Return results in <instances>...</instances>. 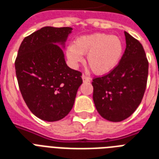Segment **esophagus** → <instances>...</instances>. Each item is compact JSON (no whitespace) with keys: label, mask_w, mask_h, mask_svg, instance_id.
<instances>
[{"label":"esophagus","mask_w":159,"mask_h":159,"mask_svg":"<svg viewBox=\"0 0 159 159\" xmlns=\"http://www.w3.org/2000/svg\"><path fill=\"white\" fill-rule=\"evenodd\" d=\"M82 80H83V82H90L91 78L89 77H88V76H86V75L82 74Z\"/></svg>","instance_id":"esophagus-1"}]
</instances>
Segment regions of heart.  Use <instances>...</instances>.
<instances>
[{
	"label": "heart",
	"mask_w": 159,
	"mask_h": 159,
	"mask_svg": "<svg viewBox=\"0 0 159 159\" xmlns=\"http://www.w3.org/2000/svg\"><path fill=\"white\" fill-rule=\"evenodd\" d=\"M123 43L118 36L107 33H94L78 37L75 45L67 47L66 54L73 65L82 62L83 54L87 63L98 75L108 73L117 66L123 57Z\"/></svg>",
	"instance_id": "obj_1"
}]
</instances>
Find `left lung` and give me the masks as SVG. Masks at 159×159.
Returning a JSON list of instances; mask_svg holds the SVG:
<instances>
[{
  "instance_id": "left-lung-1",
  "label": "left lung",
  "mask_w": 159,
  "mask_h": 159,
  "mask_svg": "<svg viewBox=\"0 0 159 159\" xmlns=\"http://www.w3.org/2000/svg\"><path fill=\"white\" fill-rule=\"evenodd\" d=\"M126 49L112 71L93 79V102L102 117L121 122L135 112L143 98L148 61L142 44L124 31Z\"/></svg>"
}]
</instances>
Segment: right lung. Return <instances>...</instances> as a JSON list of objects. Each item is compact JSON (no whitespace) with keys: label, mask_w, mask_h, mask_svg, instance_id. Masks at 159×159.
<instances>
[{"label":"right lung","mask_w":159,"mask_h":159,"mask_svg":"<svg viewBox=\"0 0 159 159\" xmlns=\"http://www.w3.org/2000/svg\"><path fill=\"white\" fill-rule=\"evenodd\" d=\"M71 27L45 26L26 36L15 61L20 93L35 116L47 122L62 119L74 104L82 72L66 65L62 49Z\"/></svg>","instance_id":"obj_1"}]
</instances>
